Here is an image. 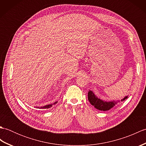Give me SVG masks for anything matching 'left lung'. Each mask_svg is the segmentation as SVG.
<instances>
[{
  "mask_svg": "<svg viewBox=\"0 0 146 146\" xmlns=\"http://www.w3.org/2000/svg\"><path fill=\"white\" fill-rule=\"evenodd\" d=\"M128 96H126L123 99L121 100V102L124 101L125 99L127 98ZM88 99L90 103L94 106L95 108L97 109L102 111H107L111 109V108L113 107L117 103H119L120 101H111V102H106L101 100L98 98L97 96L94 94V92L91 90H89L88 93Z\"/></svg>",
  "mask_w": 146,
  "mask_h": 146,
  "instance_id": "1",
  "label": "left lung"
}]
</instances>
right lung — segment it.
Instances as JSON below:
<instances>
[{
    "label": "right lung",
    "mask_w": 146,
    "mask_h": 146,
    "mask_svg": "<svg viewBox=\"0 0 146 146\" xmlns=\"http://www.w3.org/2000/svg\"><path fill=\"white\" fill-rule=\"evenodd\" d=\"M57 102H54V104H48V105H45V106H43V107H36V108H39V109H46V108H51L52 106V105H54V104H57Z\"/></svg>",
    "instance_id": "right-lung-1"
}]
</instances>
